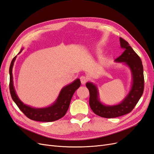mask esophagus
<instances>
[{
	"mask_svg": "<svg viewBox=\"0 0 154 154\" xmlns=\"http://www.w3.org/2000/svg\"><path fill=\"white\" fill-rule=\"evenodd\" d=\"M87 80H88V78L86 76H82L80 77V80H81V82L82 84H85L86 82H87Z\"/></svg>",
	"mask_w": 154,
	"mask_h": 154,
	"instance_id": "34e87169",
	"label": "esophagus"
}]
</instances>
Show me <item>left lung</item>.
<instances>
[{
  "mask_svg": "<svg viewBox=\"0 0 154 154\" xmlns=\"http://www.w3.org/2000/svg\"><path fill=\"white\" fill-rule=\"evenodd\" d=\"M121 48L125 49L123 54L115 60L116 62L124 63L132 73L131 88L121 103L107 105L100 100L98 88L92 82H87L86 87L89 91V105L92 110L99 116L105 118H114L130 113L143 95L144 91L143 67L141 58L129 45L128 42L119 38Z\"/></svg>",
  "mask_w": 154,
  "mask_h": 154,
  "instance_id": "left-lung-1",
  "label": "left lung"
}]
</instances>
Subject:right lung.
<instances>
[{
    "label": "right lung",
    "instance_id": "add662e5",
    "mask_svg": "<svg viewBox=\"0 0 154 154\" xmlns=\"http://www.w3.org/2000/svg\"><path fill=\"white\" fill-rule=\"evenodd\" d=\"M22 49L19 53L22 52ZM16 58L17 56L13 58L10 67V91L12 99L18 108L27 118L37 122H52L62 118L67 112L74 93L80 87V79H76L71 83L63 87L60 91L57 99L52 105L44 108L32 107L24 104L19 99L13 85L12 70Z\"/></svg>",
    "mask_w": 154,
    "mask_h": 154
}]
</instances>
